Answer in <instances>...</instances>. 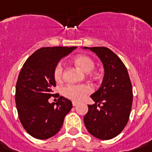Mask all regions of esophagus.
Instances as JSON below:
<instances>
[{
  "instance_id": "obj_1",
  "label": "esophagus",
  "mask_w": 152,
  "mask_h": 152,
  "mask_svg": "<svg viewBox=\"0 0 152 152\" xmlns=\"http://www.w3.org/2000/svg\"><path fill=\"white\" fill-rule=\"evenodd\" d=\"M77 104H78L77 102H72L73 106H76V105H77Z\"/></svg>"
}]
</instances>
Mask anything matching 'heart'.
I'll list each match as a JSON object with an SVG mask.
<instances>
[{"mask_svg":"<svg viewBox=\"0 0 152 152\" xmlns=\"http://www.w3.org/2000/svg\"><path fill=\"white\" fill-rule=\"evenodd\" d=\"M75 63L85 72H90L95 67L94 61L89 56L84 55H77L75 58ZM54 77L57 82L63 80V66L58 63L54 69ZM92 91L91 88L87 85H67L63 87L62 93L63 96L75 102H81Z\"/></svg>","mask_w":152,"mask_h":152,"instance_id":"1","label":"heart"}]
</instances>
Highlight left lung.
I'll return each instance as SVG.
<instances>
[{
  "mask_svg": "<svg viewBox=\"0 0 152 152\" xmlns=\"http://www.w3.org/2000/svg\"><path fill=\"white\" fill-rule=\"evenodd\" d=\"M102 61L104 75L102 86L90 97L84 124L92 136L110 140L121 133L129 121L132 104V86L125 66L117 55L104 47L86 48Z\"/></svg>",
  "mask_w": 152,
  "mask_h": 152,
  "instance_id": "8db88e82",
  "label": "left lung"
}]
</instances>
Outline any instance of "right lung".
Returning <instances> with one entry per match:
<instances>
[{
  "label": "right lung",
  "instance_id": "obj_1",
  "mask_svg": "<svg viewBox=\"0 0 152 152\" xmlns=\"http://www.w3.org/2000/svg\"><path fill=\"white\" fill-rule=\"evenodd\" d=\"M76 47L42 48L26 60L16 86V104L19 118L29 135L46 140L57 134L72 103L59 97L56 103H49L52 87L56 86L54 69L61 58Z\"/></svg>",
  "mask_w": 152,
  "mask_h": 152
}]
</instances>
